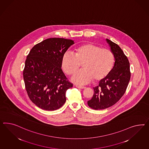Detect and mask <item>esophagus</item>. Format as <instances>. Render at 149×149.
I'll return each mask as SVG.
<instances>
[{"label": "esophagus", "mask_w": 149, "mask_h": 149, "mask_svg": "<svg viewBox=\"0 0 149 149\" xmlns=\"http://www.w3.org/2000/svg\"><path fill=\"white\" fill-rule=\"evenodd\" d=\"M76 87L80 89L85 88V87H84V86H79V85H76Z\"/></svg>", "instance_id": "obj_1"}]
</instances>
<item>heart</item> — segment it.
<instances>
[{"label": "heart", "instance_id": "heart-1", "mask_svg": "<svg viewBox=\"0 0 149 149\" xmlns=\"http://www.w3.org/2000/svg\"><path fill=\"white\" fill-rule=\"evenodd\" d=\"M80 64H83V70L77 72L72 80L79 85H86L93 79L99 81L107 77L114 64V56L110 50L92 43L77 47L74 55L69 51L63 52L61 65L67 75L74 74Z\"/></svg>", "mask_w": 149, "mask_h": 149}]
</instances>
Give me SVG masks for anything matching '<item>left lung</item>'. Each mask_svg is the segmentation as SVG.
Listing matches in <instances>:
<instances>
[{"label": "left lung", "mask_w": 149, "mask_h": 149, "mask_svg": "<svg viewBox=\"0 0 149 149\" xmlns=\"http://www.w3.org/2000/svg\"><path fill=\"white\" fill-rule=\"evenodd\" d=\"M115 62L109 75L94 87V93L87 104L95 110L104 109L114 105L124 94L131 77L127 57L118 44L106 38Z\"/></svg>", "instance_id": "obj_1"}]
</instances>
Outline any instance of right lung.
Listing matches in <instances>:
<instances>
[{
	"label": "right lung",
	"mask_w": 149,
	"mask_h": 149,
	"mask_svg": "<svg viewBox=\"0 0 149 149\" xmlns=\"http://www.w3.org/2000/svg\"><path fill=\"white\" fill-rule=\"evenodd\" d=\"M74 40L50 38L36 44L25 62L23 78L30 99L40 109L54 111L64 105L65 92L72 87L61 69L63 52Z\"/></svg>",
	"instance_id": "add662e5"
}]
</instances>
